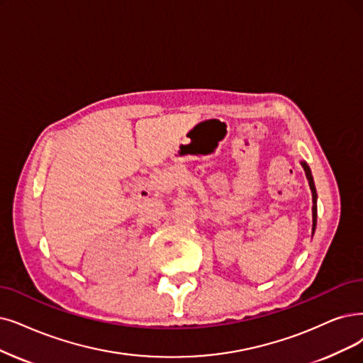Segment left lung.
Instances as JSON below:
<instances>
[{
  "mask_svg": "<svg viewBox=\"0 0 363 363\" xmlns=\"http://www.w3.org/2000/svg\"><path fill=\"white\" fill-rule=\"evenodd\" d=\"M303 171H306V176H307V180H308V184H310V189H311V194H313V235H314V230H315V223H317V192H315V186H314V180H313V176H311V169L310 167L307 165V162H301Z\"/></svg>",
  "mask_w": 363,
  "mask_h": 363,
  "instance_id": "8db88e82",
  "label": "left lung"
}]
</instances>
